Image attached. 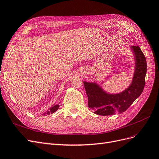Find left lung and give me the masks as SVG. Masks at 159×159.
Here are the masks:
<instances>
[{"mask_svg": "<svg viewBox=\"0 0 159 159\" xmlns=\"http://www.w3.org/2000/svg\"><path fill=\"white\" fill-rule=\"evenodd\" d=\"M131 48L136 67L132 82L128 89L120 93L111 94L105 92L96 83H83L89 99V107L95 114L107 116L124 112L142 93L147 72L146 59L139 46H132Z\"/></svg>", "mask_w": 159, "mask_h": 159, "instance_id": "1", "label": "left lung"}]
</instances>
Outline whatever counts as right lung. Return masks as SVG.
<instances>
[{
    "label": "right lung",
    "mask_w": 159,
    "mask_h": 159,
    "mask_svg": "<svg viewBox=\"0 0 159 159\" xmlns=\"http://www.w3.org/2000/svg\"><path fill=\"white\" fill-rule=\"evenodd\" d=\"M58 108H59V105H54V106L52 107L50 109L49 111H46V113H44V115H50V113H54V112H56V111L58 109Z\"/></svg>",
    "instance_id": "1"
}]
</instances>
